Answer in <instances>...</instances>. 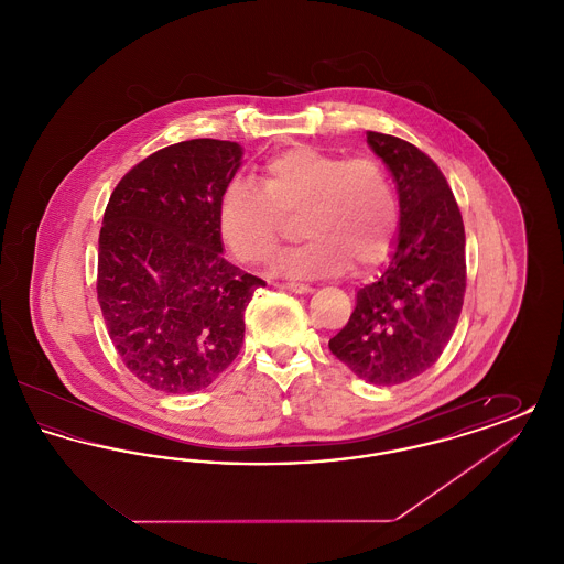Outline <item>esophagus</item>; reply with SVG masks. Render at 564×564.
<instances>
[{
	"label": "esophagus",
	"mask_w": 564,
	"mask_h": 564,
	"mask_svg": "<svg viewBox=\"0 0 564 564\" xmlns=\"http://www.w3.org/2000/svg\"><path fill=\"white\" fill-rule=\"evenodd\" d=\"M276 288L294 292V294H311L313 292V288L306 285V283H276Z\"/></svg>",
	"instance_id": "obj_1"
}]
</instances>
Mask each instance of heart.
<instances>
[{
  "label": "heart",
  "instance_id": "b5f03b06",
  "mask_svg": "<svg viewBox=\"0 0 564 564\" xmlns=\"http://www.w3.org/2000/svg\"><path fill=\"white\" fill-rule=\"evenodd\" d=\"M300 217L306 237L276 270L285 276H327L382 264L395 242L400 203L384 164L347 159L308 145L272 154L260 184L232 180L217 207V226L230 251L247 264H267Z\"/></svg>",
  "mask_w": 564,
  "mask_h": 564
}]
</instances>
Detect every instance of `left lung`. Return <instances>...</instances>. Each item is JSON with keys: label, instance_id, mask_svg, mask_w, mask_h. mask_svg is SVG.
<instances>
[{"label": "left lung", "instance_id": "8db88e82", "mask_svg": "<svg viewBox=\"0 0 564 564\" xmlns=\"http://www.w3.org/2000/svg\"><path fill=\"white\" fill-rule=\"evenodd\" d=\"M400 194L389 267L357 292L329 350L359 378L391 387L431 368L455 332L465 295V228L440 166L393 134L368 133Z\"/></svg>", "mask_w": 564, "mask_h": 564}]
</instances>
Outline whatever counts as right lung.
<instances>
[{
  "label": "right lung",
  "instance_id": "add662e5",
  "mask_svg": "<svg viewBox=\"0 0 564 564\" xmlns=\"http://www.w3.org/2000/svg\"><path fill=\"white\" fill-rule=\"evenodd\" d=\"M241 156L235 141L173 143L109 196L97 297L122 364L162 393L200 391L237 359L245 308L267 285L221 256L217 207Z\"/></svg>",
  "mask_w": 564,
  "mask_h": 564
}]
</instances>
